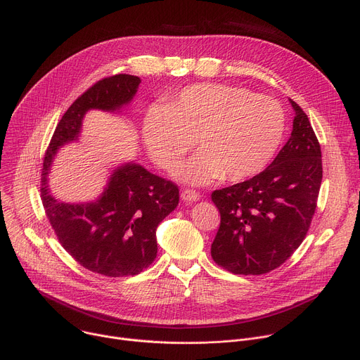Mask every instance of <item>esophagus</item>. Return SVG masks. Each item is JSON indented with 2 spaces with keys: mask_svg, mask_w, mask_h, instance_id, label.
Returning <instances> with one entry per match:
<instances>
[{
  "mask_svg": "<svg viewBox=\"0 0 360 360\" xmlns=\"http://www.w3.org/2000/svg\"><path fill=\"white\" fill-rule=\"evenodd\" d=\"M182 199L186 200V202H196L199 198H200V193L193 191V189H184L182 193H181Z\"/></svg>",
  "mask_w": 360,
  "mask_h": 360,
  "instance_id": "1",
  "label": "esophagus"
}]
</instances>
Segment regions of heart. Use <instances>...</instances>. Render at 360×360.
I'll list each match as a JSON object with an SVG mask.
<instances>
[{"label": "heart", "instance_id": "heart-1", "mask_svg": "<svg viewBox=\"0 0 360 360\" xmlns=\"http://www.w3.org/2000/svg\"><path fill=\"white\" fill-rule=\"evenodd\" d=\"M285 134V112L268 96L222 84H199L176 94L168 107L149 108L142 136L150 158L174 171L186 152L199 153L178 176L202 185L221 176L243 181L274 158Z\"/></svg>", "mask_w": 360, "mask_h": 360}]
</instances>
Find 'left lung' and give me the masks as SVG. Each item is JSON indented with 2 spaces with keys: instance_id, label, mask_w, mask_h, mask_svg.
Masks as SVG:
<instances>
[{
  "instance_id": "left-lung-1",
  "label": "left lung",
  "mask_w": 360,
  "mask_h": 360,
  "mask_svg": "<svg viewBox=\"0 0 360 360\" xmlns=\"http://www.w3.org/2000/svg\"><path fill=\"white\" fill-rule=\"evenodd\" d=\"M293 129L274 162L253 178L212 192L221 225L212 259L235 275L279 268L309 231L322 182V152L309 118L290 99Z\"/></svg>"
}]
</instances>
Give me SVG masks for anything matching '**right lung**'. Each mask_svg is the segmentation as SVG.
Segmentation results:
<instances>
[{
  "mask_svg": "<svg viewBox=\"0 0 360 360\" xmlns=\"http://www.w3.org/2000/svg\"><path fill=\"white\" fill-rule=\"evenodd\" d=\"M141 79L118 74L98 81L63 115L45 150L41 200L63 248L85 269L121 278L136 275L157 258V228L179 202L178 185L138 164L118 167L102 195L89 203H65L48 189V172L60 146L75 141L89 110L118 111Z\"/></svg>",
  "mask_w": 360,
  "mask_h": 360,
  "instance_id": "right-lung-1",
  "label": "right lung"
}]
</instances>
